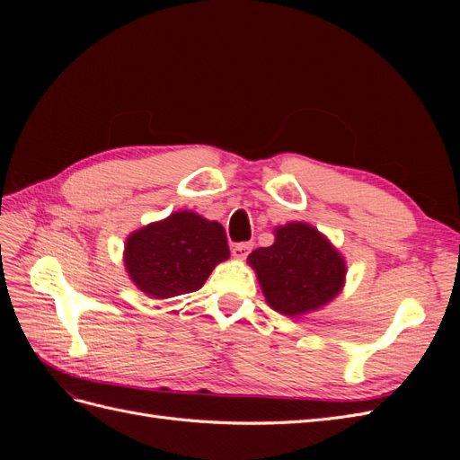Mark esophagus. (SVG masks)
Instances as JSON below:
<instances>
[{
  "instance_id": "34e87169",
  "label": "esophagus",
  "mask_w": 460,
  "mask_h": 460,
  "mask_svg": "<svg viewBox=\"0 0 460 460\" xmlns=\"http://www.w3.org/2000/svg\"><path fill=\"white\" fill-rule=\"evenodd\" d=\"M252 249H253V243H247V242L235 243V245L232 247V255H234V259L243 261V259L249 255V252H252Z\"/></svg>"
}]
</instances>
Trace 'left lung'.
Wrapping results in <instances>:
<instances>
[{
    "mask_svg": "<svg viewBox=\"0 0 460 460\" xmlns=\"http://www.w3.org/2000/svg\"><path fill=\"white\" fill-rule=\"evenodd\" d=\"M264 299L284 316H303L326 307L345 286L347 262L323 232L294 220L274 228V243L249 253Z\"/></svg>",
    "mask_w": 460,
    "mask_h": 460,
    "instance_id": "8db88e82",
    "label": "left lung"
}]
</instances>
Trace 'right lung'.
Wrapping results in <instances>:
<instances>
[{"label": "right lung", "mask_w": 460, "mask_h": 460, "mask_svg": "<svg viewBox=\"0 0 460 460\" xmlns=\"http://www.w3.org/2000/svg\"><path fill=\"white\" fill-rule=\"evenodd\" d=\"M228 257L220 222L193 211H176L132 232L122 259L137 289L151 299H169L199 289Z\"/></svg>", "instance_id": "obj_1"}]
</instances>
